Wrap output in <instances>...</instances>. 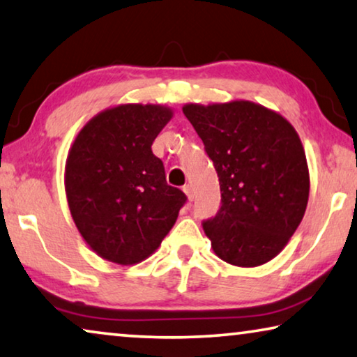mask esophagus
Masks as SVG:
<instances>
[{"instance_id":"esophagus-1","label":"esophagus","mask_w":357,"mask_h":357,"mask_svg":"<svg viewBox=\"0 0 357 357\" xmlns=\"http://www.w3.org/2000/svg\"><path fill=\"white\" fill-rule=\"evenodd\" d=\"M183 190H184V194H185V197H188L189 202L194 200V189H192L190 184H185L184 188H183Z\"/></svg>"}]
</instances>
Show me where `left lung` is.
<instances>
[{
    "instance_id": "8db88e82",
    "label": "left lung",
    "mask_w": 357,
    "mask_h": 357,
    "mask_svg": "<svg viewBox=\"0 0 357 357\" xmlns=\"http://www.w3.org/2000/svg\"><path fill=\"white\" fill-rule=\"evenodd\" d=\"M219 176L220 205L203 230L214 254L259 267L284 250L310 195L302 141L280 112L248 100L183 106Z\"/></svg>"
}]
</instances>
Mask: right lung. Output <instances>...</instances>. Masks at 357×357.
<instances>
[{"mask_svg":"<svg viewBox=\"0 0 357 357\" xmlns=\"http://www.w3.org/2000/svg\"><path fill=\"white\" fill-rule=\"evenodd\" d=\"M172 117L163 105L106 107L79 130L68 152L71 218L90 250L109 262L135 265L154 254L188 200L167 184L151 149Z\"/></svg>","mask_w":357,"mask_h":357,"instance_id":"1","label":"right lung"}]
</instances>
